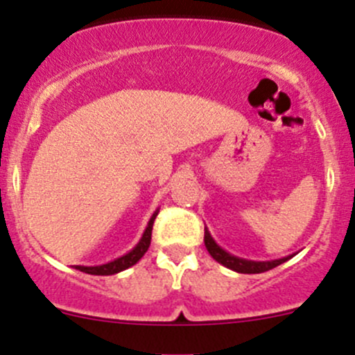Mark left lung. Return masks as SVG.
Segmentation results:
<instances>
[{
  "instance_id": "8db88e82",
  "label": "left lung",
  "mask_w": 355,
  "mask_h": 355,
  "mask_svg": "<svg viewBox=\"0 0 355 355\" xmlns=\"http://www.w3.org/2000/svg\"><path fill=\"white\" fill-rule=\"evenodd\" d=\"M204 244H206L207 252L211 254L213 259H216L218 263L223 264V266L230 268V270L237 271V273H247V275H254V273H264L268 270H273V268L280 266L282 263L288 261L292 256L282 257V259H275V261H249V259H242V257L232 256L230 252H227L225 249H221L220 245L214 242V239L211 237V234L207 232V228H204Z\"/></svg>"
}]
</instances>
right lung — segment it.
<instances>
[{
	"instance_id": "right-lung-1",
	"label": "right lung",
	"mask_w": 355,
	"mask_h": 355,
	"mask_svg": "<svg viewBox=\"0 0 355 355\" xmlns=\"http://www.w3.org/2000/svg\"><path fill=\"white\" fill-rule=\"evenodd\" d=\"M157 216V209L153 213L151 220H149L148 227H146V232L142 234V239L139 241V244L127 252L125 256L118 257V259L111 261V263L101 264V266H75V270L84 271L87 275H101V277H106V275H114L120 273V271L127 270V268L134 266L139 259L146 254V250L149 249V244H151V234H153V225H155V220Z\"/></svg>"
}]
</instances>
